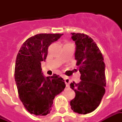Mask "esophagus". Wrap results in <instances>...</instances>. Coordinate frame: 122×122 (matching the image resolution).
I'll list each match as a JSON object with an SVG mask.
<instances>
[{"instance_id":"obj_1","label":"esophagus","mask_w":122,"mask_h":122,"mask_svg":"<svg viewBox=\"0 0 122 122\" xmlns=\"http://www.w3.org/2000/svg\"><path fill=\"white\" fill-rule=\"evenodd\" d=\"M64 80H65V84H66V87H69V84H70V79H69V78H68L67 76H64L63 77Z\"/></svg>"}]
</instances>
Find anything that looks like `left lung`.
Masks as SVG:
<instances>
[{"label": "left lung", "mask_w": 122, "mask_h": 122, "mask_svg": "<svg viewBox=\"0 0 122 122\" xmlns=\"http://www.w3.org/2000/svg\"><path fill=\"white\" fill-rule=\"evenodd\" d=\"M71 34L76 44L75 59L81 81L70 84L76 93L70 104L74 112L86 114L99 107L105 94V64L99 48L92 38L83 33Z\"/></svg>", "instance_id": "1"}]
</instances>
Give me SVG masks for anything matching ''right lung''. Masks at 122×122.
I'll list each match as a JSON object with an SVG mask.
<instances>
[{"instance_id": "right-lung-1", "label": "right lung", "mask_w": 122, "mask_h": 122, "mask_svg": "<svg viewBox=\"0 0 122 122\" xmlns=\"http://www.w3.org/2000/svg\"><path fill=\"white\" fill-rule=\"evenodd\" d=\"M63 34H38L29 38L17 53L14 76L18 94L30 114L46 116L50 112L56 95L65 87L59 75L44 77L41 62L45 61L49 46Z\"/></svg>"}]
</instances>
